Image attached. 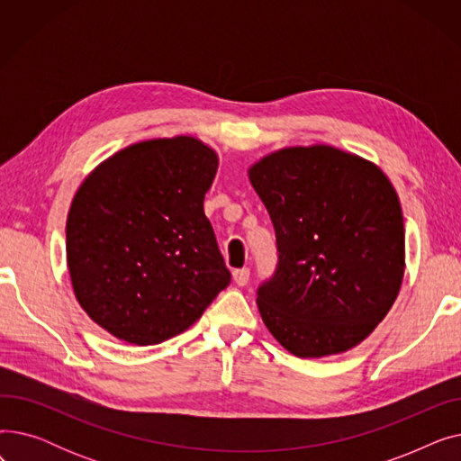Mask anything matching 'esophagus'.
I'll return each mask as SVG.
<instances>
[{"label": "esophagus", "instance_id": "1", "mask_svg": "<svg viewBox=\"0 0 461 461\" xmlns=\"http://www.w3.org/2000/svg\"><path fill=\"white\" fill-rule=\"evenodd\" d=\"M250 278V269L249 267H243V269H235L233 271V280L237 285H247Z\"/></svg>", "mask_w": 461, "mask_h": 461}]
</instances>
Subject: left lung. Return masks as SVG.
Here are the masks:
<instances>
[{
  "mask_svg": "<svg viewBox=\"0 0 461 461\" xmlns=\"http://www.w3.org/2000/svg\"><path fill=\"white\" fill-rule=\"evenodd\" d=\"M276 235L258 308L297 357L344 353L381 323L403 278L405 230L391 181L329 145L287 148L250 167Z\"/></svg>",
  "mask_w": 461,
  "mask_h": 461,
  "instance_id": "left-lung-1",
  "label": "left lung"
}]
</instances>
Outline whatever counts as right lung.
<instances>
[{"label":"right lung","instance_id":"add662e5","mask_svg":"<svg viewBox=\"0 0 461 461\" xmlns=\"http://www.w3.org/2000/svg\"><path fill=\"white\" fill-rule=\"evenodd\" d=\"M218 157L190 136L131 145L95 167L67 218V265L87 316L119 340L160 344L231 282L205 192Z\"/></svg>","mask_w":461,"mask_h":461}]
</instances>
